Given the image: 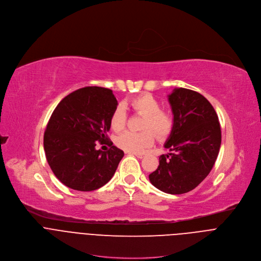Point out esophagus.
Listing matches in <instances>:
<instances>
[{
    "instance_id": "esophagus-1",
    "label": "esophagus",
    "mask_w": 261,
    "mask_h": 261,
    "mask_svg": "<svg viewBox=\"0 0 261 261\" xmlns=\"http://www.w3.org/2000/svg\"><path fill=\"white\" fill-rule=\"evenodd\" d=\"M133 155H135L137 158H139V159H141V158H143L144 157V153H132Z\"/></svg>"
}]
</instances>
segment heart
<instances>
[{
    "mask_svg": "<svg viewBox=\"0 0 261 261\" xmlns=\"http://www.w3.org/2000/svg\"><path fill=\"white\" fill-rule=\"evenodd\" d=\"M129 106L135 113L144 117L141 129L143 132L126 131L117 138V144L131 153H141L154 142V134L163 139L173 128V117L167 110L161 109L160 101L151 94H142L129 101ZM126 125V113L121 106L117 107L110 116L111 129L122 131Z\"/></svg>",
    "mask_w": 261,
    "mask_h": 261,
    "instance_id": "1",
    "label": "heart"
}]
</instances>
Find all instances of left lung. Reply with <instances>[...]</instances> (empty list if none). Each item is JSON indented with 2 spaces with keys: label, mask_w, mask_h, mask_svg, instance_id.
Instances as JSON below:
<instances>
[{
  "label": "left lung",
  "mask_w": 261,
  "mask_h": 261,
  "mask_svg": "<svg viewBox=\"0 0 261 261\" xmlns=\"http://www.w3.org/2000/svg\"><path fill=\"white\" fill-rule=\"evenodd\" d=\"M173 128L159 158L158 168L148 175L157 189L168 194L187 193L207 176L221 146V128L212 104L199 93L177 88L168 95Z\"/></svg>",
  "instance_id": "obj_1"
}]
</instances>
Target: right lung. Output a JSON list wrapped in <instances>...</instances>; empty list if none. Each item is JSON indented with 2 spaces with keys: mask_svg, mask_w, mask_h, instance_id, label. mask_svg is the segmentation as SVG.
I'll return each mask as SVG.
<instances>
[{
  "mask_svg": "<svg viewBox=\"0 0 261 261\" xmlns=\"http://www.w3.org/2000/svg\"><path fill=\"white\" fill-rule=\"evenodd\" d=\"M117 106L111 90L87 87L69 94L55 108L44 132V151L53 172L67 187L94 191L114 176L124 152L115 145L103 152L96 144L107 143L110 116Z\"/></svg>",
  "mask_w": 261,
  "mask_h": 261,
  "instance_id": "1",
  "label": "right lung"
}]
</instances>
